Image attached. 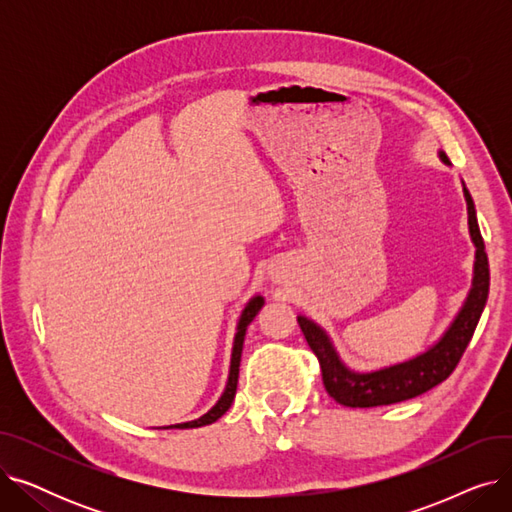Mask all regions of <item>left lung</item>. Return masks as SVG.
Masks as SVG:
<instances>
[{
  "instance_id": "8db88e82",
  "label": "left lung",
  "mask_w": 512,
  "mask_h": 512,
  "mask_svg": "<svg viewBox=\"0 0 512 512\" xmlns=\"http://www.w3.org/2000/svg\"><path fill=\"white\" fill-rule=\"evenodd\" d=\"M440 159L446 166H450L448 157L440 151ZM463 193L467 201V213H469V232L475 245V265H473V284L467 294V299L452 319L448 330L442 334V338L429 346L425 353L405 361L398 365H390L378 371L369 373H357L348 369L330 340V336L321 330L315 321L307 319L305 315H299V326L307 338V344L315 353L319 367H321V380L328 394L340 402L344 407L353 409H367V407H382V405H394V402H402L415 398L434 386L442 384L448 375L459 365L465 348L477 328V321L481 317L483 307L488 301L490 292V267H488V255L486 245L477 226V215L473 199L463 184Z\"/></svg>"
}]
</instances>
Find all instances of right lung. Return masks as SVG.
Wrapping results in <instances>:
<instances>
[{
    "label": "right lung",
    "mask_w": 512,
    "mask_h": 512,
    "mask_svg": "<svg viewBox=\"0 0 512 512\" xmlns=\"http://www.w3.org/2000/svg\"><path fill=\"white\" fill-rule=\"evenodd\" d=\"M263 307V297H253L245 311H242L240 319H238V326H236V336H234V348H232V361H230V375H228V384L224 394L220 396V400L215 402V405L199 419L195 421H186V423H176V425H168V427H178V429H191V427H203L209 425L213 421H218L232 405L234 394H236V384H238V367H240V355H242V342H245V334L251 321L255 319V315L261 311Z\"/></svg>",
    "instance_id": "obj_1"
}]
</instances>
